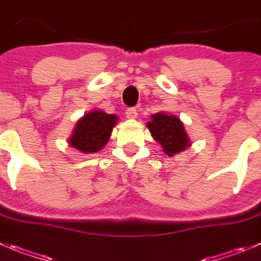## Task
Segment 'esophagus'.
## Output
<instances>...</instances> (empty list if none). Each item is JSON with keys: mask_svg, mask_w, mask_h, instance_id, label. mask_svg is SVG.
I'll list each match as a JSON object with an SVG mask.
<instances>
[{"mask_svg": "<svg viewBox=\"0 0 261 261\" xmlns=\"http://www.w3.org/2000/svg\"><path fill=\"white\" fill-rule=\"evenodd\" d=\"M136 116H138V111L135 108L126 109V117L127 118H136Z\"/></svg>", "mask_w": 261, "mask_h": 261, "instance_id": "1", "label": "esophagus"}]
</instances>
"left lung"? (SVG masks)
<instances>
[{"label": "left lung", "mask_w": 261, "mask_h": 261, "mask_svg": "<svg viewBox=\"0 0 261 261\" xmlns=\"http://www.w3.org/2000/svg\"><path fill=\"white\" fill-rule=\"evenodd\" d=\"M147 126L150 135L162 145L166 154L174 155L189 147L187 131L176 116L165 113L153 114L152 121L148 122Z\"/></svg>", "instance_id": "obj_1"}]
</instances>
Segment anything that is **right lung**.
<instances>
[{
  "mask_svg": "<svg viewBox=\"0 0 261 261\" xmlns=\"http://www.w3.org/2000/svg\"><path fill=\"white\" fill-rule=\"evenodd\" d=\"M117 117L114 114L94 111L85 114L75 126L69 138L70 147L84 153H95L100 150L111 138Z\"/></svg>",
  "mask_w": 261,
  "mask_h": 261,
  "instance_id": "1",
  "label": "right lung"
}]
</instances>
